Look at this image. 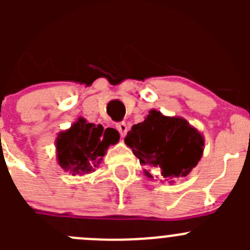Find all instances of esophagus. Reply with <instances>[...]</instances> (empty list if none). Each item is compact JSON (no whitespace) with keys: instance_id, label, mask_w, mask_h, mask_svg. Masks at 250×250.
Returning <instances> with one entry per match:
<instances>
[{"instance_id":"obj_1","label":"esophagus","mask_w":250,"mask_h":250,"mask_svg":"<svg viewBox=\"0 0 250 250\" xmlns=\"http://www.w3.org/2000/svg\"><path fill=\"white\" fill-rule=\"evenodd\" d=\"M116 128H117V130H118V132H120L121 137H125V135L127 134V132H128V125H127V123H125V122L118 123V125H116Z\"/></svg>"}]
</instances>
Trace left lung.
I'll list each match as a JSON object with an SVG mask.
<instances>
[{
    "mask_svg": "<svg viewBox=\"0 0 250 250\" xmlns=\"http://www.w3.org/2000/svg\"><path fill=\"white\" fill-rule=\"evenodd\" d=\"M125 143L139 158L140 165L160 170L163 180L173 184L197 166L204 150L202 133L179 116L150 110L143 122L134 125ZM147 178H153L145 170Z\"/></svg>",
    "mask_w": 250,
    "mask_h": 250,
    "instance_id": "left-lung-1",
    "label": "left lung"
}]
</instances>
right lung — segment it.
Returning <instances> with one entry per match:
<instances>
[{"instance_id": "1", "label": "right lung", "mask_w": 250, "mask_h": 250, "mask_svg": "<svg viewBox=\"0 0 250 250\" xmlns=\"http://www.w3.org/2000/svg\"><path fill=\"white\" fill-rule=\"evenodd\" d=\"M120 140V134L113 128L104 129L102 125L88 123L78 117L69 129L58 134L55 153L58 165L72 175H84L94 172L111 145Z\"/></svg>"}]
</instances>
